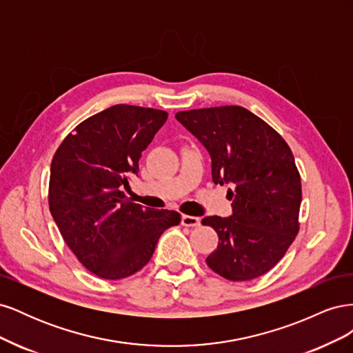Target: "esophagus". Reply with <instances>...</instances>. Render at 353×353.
<instances>
[{"instance_id":"obj_1","label":"esophagus","mask_w":353,"mask_h":353,"mask_svg":"<svg viewBox=\"0 0 353 353\" xmlns=\"http://www.w3.org/2000/svg\"><path fill=\"white\" fill-rule=\"evenodd\" d=\"M181 225H184V227H197V225H200V219L197 216L183 215V216H181Z\"/></svg>"}]
</instances>
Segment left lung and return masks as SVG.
<instances>
[{
  "instance_id": "1",
  "label": "left lung",
  "mask_w": 353,
  "mask_h": 353,
  "mask_svg": "<svg viewBox=\"0 0 353 353\" xmlns=\"http://www.w3.org/2000/svg\"><path fill=\"white\" fill-rule=\"evenodd\" d=\"M176 121L205 145L215 184H231L232 215L206 216L219 241L206 263L231 281L268 272L299 231L301 175L274 128L240 105L179 112Z\"/></svg>"
}]
</instances>
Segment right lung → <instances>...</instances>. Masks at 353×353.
<instances>
[{
  "label": "right lung",
  "mask_w": 353,
  "mask_h": 353,
  "mask_svg": "<svg viewBox=\"0 0 353 353\" xmlns=\"http://www.w3.org/2000/svg\"><path fill=\"white\" fill-rule=\"evenodd\" d=\"M166 119L163 110L116 104L81 122L52 157V219L79 262L100 279L140 271L163 231L181 222L178 212L144 209L122 191Z\"/></svg>",
  "instance_id": "1"
}]
</instances>
